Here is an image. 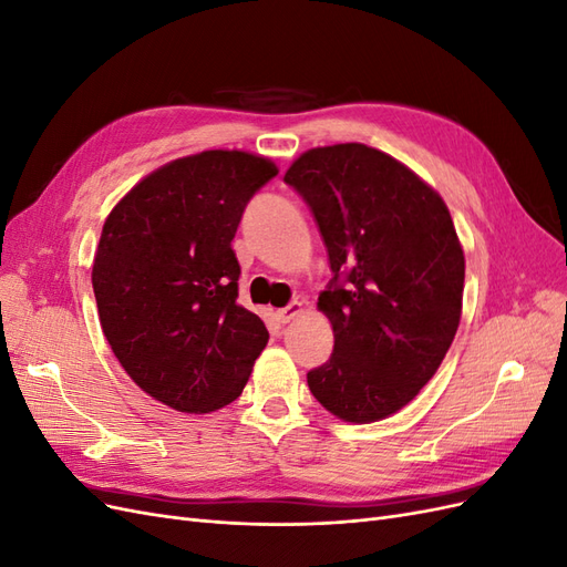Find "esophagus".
Instances as JSON below:
<instances>
[{
  "mask_svg": "<svg viewBox=\"0 0 567 567\" xmlns=\"http://www.w3.org/2000/svg\"><path fill=\"white\" fill-rule=\"evenodd\" d=\"M300 315H302V302L293 300L290 305L281 307V310L277 312V319H279L281 323H288V321H293V319H296V317H300Z\"/></svg>",
  "mask_w": 567,
  "mask_h": 567,
  "instance_id": "obj_1",
  "label": "esophagus"
}]
</instances>
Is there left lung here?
Listing matches in <instances>:
<instances>
[{"label": "left lung", "mask_w": 567, "mask_h": 567, "mask_svg": "<svg viewBox=\"0 0 567 567\" xmlns=\"http://www.w3.org/2000/svg\"><path fill=\"white\" fill-rule=\"evenodd\" d=\"M310 205L333 279L317 307L333 354L307 373L321 406L381 421L416 398L461 319L466 260L435 188L364 144L305 151L284 177Z\"/></svg>", "instance_id": "1"}]
</instances>
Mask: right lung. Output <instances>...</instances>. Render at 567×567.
I'll list each match as a JSON object with an SVG mask.
<instances>
[{
  "instance_id": "right-lung-1",
  "label": "right lung",
  "mask_w": 567,
  "mask_h": 567,
  "mask_svg": "<svg viewBox=\"0 0 567 567\" xmlns=\"http://www.w3.org/2000/svg\"><path fill=\"white\" fill-rule=\"evenodd\" d=\"M269 158L203 151L158 167L106 217L92 267L101 329L130 379L186 414L244 392L269 333L236 302L231 241Z\"/></svg>"
}]
</instances>
